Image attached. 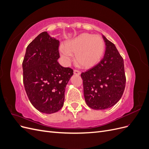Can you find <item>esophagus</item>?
Segmentation results:
<instances>
[{
	"mask_svg": "<svg viewBox=\"0 0 149 149\" xmlns=\"http://www.w3.org/2000/svg\"><path fill=\"white\" fill-rule=\"evenodd\" d=\"M73 73H74V74H76V75H80L81 74V72L79 71L76 70H74Z\"/></svg>",
	"mask_w": 149,
	"mask_h": 149,
	"instance_id": "esophagus-1",
	"label": "esophagus"
}]
</instances>
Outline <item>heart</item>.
Here are the masks:
<instances>
[{
  "mask_svg": "<svg viewBox=\"0 0 149 149\" xmlns=\"http://www.w3.org/2000/svg\"><path fill=\"white\" fill-rule=\"evenodd\" d=\"M104 50V42L100 35L82 33L60 48L61 56L66 63L71 61V55H76V62L83 68H90L100 60Z\"/></svg>",
  "mask_w": 149,
  "mask_h": 149,
  "instance_id": "obj_1",
  "label": "heart"
}]
</instances>
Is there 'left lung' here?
<instances>
[{"mask_svg": "<svg viewBox=\"0 0 149 149\" xmlns=\"http://www.w3.org/2000/svg\"><path fill=\"white\" fill-rule=\"evenodd\" d=\"M106 51L101 61L82 73L84 96L91 109L103 110L111 107L123 96L125 76L123 58L114 43L102 35Z\"/></svg>", "mask_w": 149, "mask_h": 149, "instance_id": "obj_1", "label": "left lung"}]
</instances>
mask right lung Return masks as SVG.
Wrapping results in <instances>:
<instances>
[{"instance_id": "obj_1", "label": "right lung", "mask_w": 149, "mask_h": 149, "mask_svg": "<svg viewBox=\"0 0 149 149\" xmlns=\"http://www.w3.org/2000/svg\"><path fill=\"white\" fill-rule=\"evenodd\" d=\"M58 40L47 31L39 34L26 47L22 63L24 84L30 102L40 112L53 114L61 109L66 86L73 74L61 66Z\"/></svg>"}]
</instances>
